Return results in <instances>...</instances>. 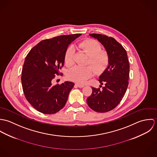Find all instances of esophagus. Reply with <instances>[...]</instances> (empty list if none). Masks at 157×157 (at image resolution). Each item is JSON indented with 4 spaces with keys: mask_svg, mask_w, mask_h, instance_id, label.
<instances>
[{
    "mask_svg": "<svg viewBox=\"0 0 157 157\" xmlns=\"http://www.w3.org/2000/svg\"><path fill=\"white\" fill-rule=\"evenodd\" d=\"M75 86H77V87H78V88H83V87H84V86L83 85H80V84H75Z\"/></svg>",
    "mask_w": 157,
    "mask_h": 157,
    "instance_id": "esophagus-1",
    "label": "esophagus"
}]
</instances>
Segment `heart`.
Returning a JSON list of instances; mask_svg holds the SVG:
<instances>
[{
  "label": "heart",
  "mask_w": 157,
  "mask_h": 157,
  "mask_svg": "<svg viewBox=\"0 0 157 157\" xmlns=\"http://www.w3.org/2000/svg\"><path fill=\"white\" fill-rule=\"evenodd\" d=\"M78 48L90 57V63L93 67L97 73L103 72L109 65V56L108 54L102 51L101 45L93 39H86L78 44ZM75 49L73 45L67 48L65 54V63L71 67L74 63ZM94 73L90 67L76 66L71 68L67 74L68 78L78 83H85Z\"/></svg>",
  "instance_id": "1"
}]
</instances>
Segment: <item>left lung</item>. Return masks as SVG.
I'll use <instances>...</instances> for the list:
<instances>
[{"instance_id": "1", "label": "left lung", "mask_w": 157, "mask_h": 157, "mask_svg": "<svg viewBox=\"0 0 157 157\" xmlns=\"http://www.w3.org/2000/svg\"><path fill=\"white\" fill-rule=\"evenodd\" d=\"M90 37L100 43L109 56V65L99 77L102 90L92 88L87 104L93 111L106 112L114 109L121 101L128 86L129 64L126 50L115 39L105 35L91 34Z\"/></svg>"}]
</instances>
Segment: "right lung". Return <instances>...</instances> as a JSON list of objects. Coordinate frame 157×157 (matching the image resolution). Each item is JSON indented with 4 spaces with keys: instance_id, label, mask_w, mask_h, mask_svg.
Segmentation results:
<instances>
[{
    "instance_id": "right-lung-1",
    "label": "right lung",
    "mask_w": 157,
    "mask_h": 157,
    "mask_svg": "<svg viewBox=\"0 0 157 157\" xmlns=\"http://www.w3.org/2000/svg\"><path fill=\"white\" fill-rule=\"evenodd\" d=\"M81 35L60 36L42 40L26 56L22 72L23 90L27 101L38 111L52 114L65 106L74 83L66 81L54 86L52 82L64 65L69 45Z\"/></svg>"
}]
</instances>
